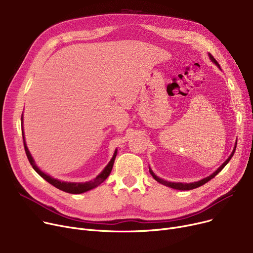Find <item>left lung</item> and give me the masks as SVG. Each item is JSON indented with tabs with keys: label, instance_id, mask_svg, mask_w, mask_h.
<instances>
[{
	"label": "left lung",
	"instance_id": "1",
	"mask_svg": "<svg viewBox=\"0 0 253 253\" xmlns=\"http://www.w3.org/2000/svg\"><path fill=\"white\" fill-rule=\"evenodd\" d=\"M209 57H210V59L213 61L217 66H220L219 65V63L215 60V58L212 56L211 54H209ZM237 145V144H236ZM236 145H235V148H234V151H233V153L231 154V156L227 159V161H225L215 172L214 173H212L210 176H208V177H206V178H204V179H202V180H199V181H196V182H192V183H181V182H169V181H166V180H164V179H162V178H159L158 176H156L155 174H154V172L150 169V173L152 174V176L158 181V182H160V183H162V184H164V185H167V187H169V188H172V189H175V190H179V191H189V190H193V189H196V188H199V187H201V185H203V184H205L206 182H208L210 179H212L213 177H215V175H217L219 172L223 169V167L227 165L228 163H229V161L231 160V158L234 156V153H235V151H236Z\"/></svg>",
	"mask_w": 253,
	"mask_h": 253
}]
</instances>
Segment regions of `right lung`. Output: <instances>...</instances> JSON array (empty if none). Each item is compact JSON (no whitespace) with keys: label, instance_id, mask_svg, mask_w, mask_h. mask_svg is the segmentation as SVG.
<instances>
[{"label":"right lung","instance_id":"obj_1","mask_svg":"<svg viewBox=\"0 0 253 253\" xmlns=\"http://www.w3.org/2000/svg\"><path fill=\"white\" fill-rule=\"evenodd\" d=\"M21 120H22V118H21ZM22 137H23V144H24V150H25L26 157H28L31 165L33 166V168L35 169V171L37 172V173H38L40 176H42V177H43L45 180H47L49 183H51L52 185H54L55 188H57V189H59V190H61V191H63V192L70 193V194H81V193L87 192V191H89V190H91V189H93V188L97 187V185L100 184L101 182H103V181L105 180V178L110 175L111 171H112V169H113V166H114V162H115L116 156H117V151H116L115 154H114V156H113V158H112V160H111L110 163L108 164V166H106V167L103 169V171L101 172V173H100L96 178L93 179V180L88 181V182H82V183H78V182H64V181H59V180H57V179H55V178H52L51 176L45 174L44 172H42L41 170H40V169L36 166V164H35V162H34V160H33V158H32V156H31V154H30V152H29V150H28V147H26L25 141H24L23 128H22Z\"/></svg>","mask_w":253,"mask_h":253}]
</instances>
